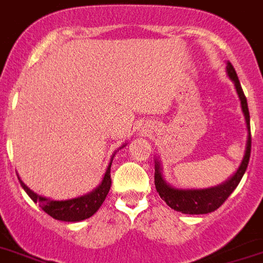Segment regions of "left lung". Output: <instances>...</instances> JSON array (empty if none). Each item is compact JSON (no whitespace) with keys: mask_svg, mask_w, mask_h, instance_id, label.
<instances>
[{"mask_svg":"<svg viewBox=\"0 0 263 263\" xmlns=\"http://www.w3.org/2000/svg\"><path fill=\"white\" fill-rule=\"evenodd\" d=\"M228 73L230 79L234 82L236 90L238 92V97L241 100V108L246 116L247 127H248V140H247V149L244 159L241 165L236 172V175L228 180L224 184L212 187V189H205V190H179L173 189L171 185H167L161 176L159 172V165H155V189L158 194L161 195V198L166 202L172 209L179 211L181 214L189 215H201L214 212L220 206V205L229 198V195L232 194L236 189L240 180L244 176V173L250 162V155H251V127H250V110H248V104L247 98L242 91L240 80L237 78V73L233 68V65L228 62Z\"/></svg>","mask_w":263,"mask_h":263,"instance_id":"8db88e82","label":"left lung"}]
</instances>
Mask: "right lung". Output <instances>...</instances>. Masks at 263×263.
I'll list each match as a JSON object with an SVG mask.
<instances>
[{
	"mask_svg": "<svg viewBox=\"0 0 263 263\" xmlns=\"http://www.w3.org/2000/svg\"><path fill=\"white\" fill-rule=\"evenodd\" d=\"M110 165L106 169L104 180L96 190L90 193V194L84 195V197H79V198L68 199V201H54V199H48L41 197V195L35 194L33 191L22 183V187L25 189L29 197H30L34 202H39L41 209L45 214L52 216L57 220H64V222H80L83 219H87L96 214L100 209L102 202L105 201L106 195L109 193L110 189Z\"/></svg>",
	"mask_w": 263,
	"mask_h": 263,
	"instance_id": "right-lung-1",
	"label": "right lung"
}]
</instances>
